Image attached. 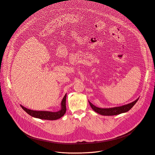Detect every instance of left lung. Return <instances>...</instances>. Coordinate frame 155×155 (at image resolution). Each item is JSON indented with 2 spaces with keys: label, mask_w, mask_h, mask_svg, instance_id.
<instances>
[{
  "label": "left lung",
  "mask_w": 155,
  "mask_h": 155,
  "mask_svg": "<svg viewBox=\"0 0 155 155\" xmlns=\"http://www.w3.org/2000/svg\"><path fill=\"white\" fill-rule=\"evenodd\" d=\"M138 98L136 100L133 101L132 103L124 105L122 106L119 107H112V108H107V109H103V108H99L94 105H93L90 101H89V103L91 107V108L97 112L98 114H100L101 115H104V116H113V115H117L119 114L122 113H125L128 111L130 110L133 106L135 105V104L137 102L138 100Z\"/></svg>",
  "instance_id": "1"
}]
</instances>
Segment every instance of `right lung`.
Listing matches in <instances>:
<instances>
[{
	"instance_id": "right-lung-1",
	"label": "right lung",
	"mask_w": 155,
	"mask_h": 155,
	"mask_svg": "<svg viewBox=\"0 0 155 155\" xmlns=\"http://www.w3.org/2000/svg\"><path fill=\"white\" fill-rule=\"evenodd\" d=\"M66 94L64 95L61 101V110L57 112H52L49 111L32 110L24 107V106H22V105H21V107L26 113H27L29 115L34 117L39 118L41 119L52 120H57L58 119H60V117L64 116V114L66 111Z\"/></svg>"
}]
</instances>
